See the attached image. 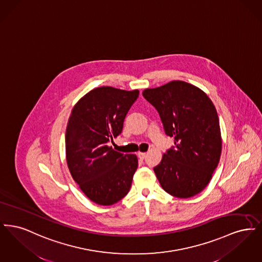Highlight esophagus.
Segmentation results:
<instances>
[{"label":"esophagus","instance_id":"esophagus-1","mask_svg":"<svg viewBox=\"0 0 262 262\" xmlns=\"http://www.w3.org/2000/svg\"><path fill=\"white\" fill-rule=\"evenodd\" d=\"M137 156L140 158V159H144L145 158V156H146V153H144V152H138L137 153Z\"/></svg>","mask_w":262,"mask_h":262}]
</instances>
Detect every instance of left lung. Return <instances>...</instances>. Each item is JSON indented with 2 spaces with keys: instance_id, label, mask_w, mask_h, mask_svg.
I'll return each instance as SVG.
<instances>
[{
  "instance_id": "obj_1",
  "label": "left lung",
  "mask_w": 262,
  "mask_h": 262,
  "mask_svg": "<svg viewBox=\"0 0 262 262\" xmlns=\"http://www.w3.org/2000/svg\"><path fill=\"white\" fill-rule=\"evenodd\" d=\"M142 95L159 113L165 134L174 137V146L153 169L161 187L180 199L200 193L217 168L222 149L219 118L211 100L181 80L145 89Z\"/></svg>"
}]
</instances>
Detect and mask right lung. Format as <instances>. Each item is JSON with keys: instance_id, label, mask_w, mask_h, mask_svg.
I'll use <instances>...</instances> for the list:
<instances>
[{"instance_id": "1", "label": "right lung", "mask_w": 262, "mask_h": 262, "mask_svg": "<svg viewBox=\"0 0 262 262\" xmlns=\"http://www.w3.org/2000/svg\"><path fill=\"white\" fill-rule=\"evenodd\" d=\"M139 91L102 86L75 104L66 130L67 163L89 200L112 205L128 192L138 161L108 145L123 130L125 116Z\"/></svg>"}]
</instances>
